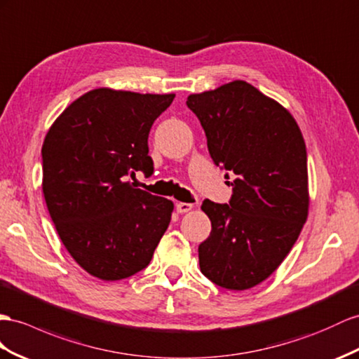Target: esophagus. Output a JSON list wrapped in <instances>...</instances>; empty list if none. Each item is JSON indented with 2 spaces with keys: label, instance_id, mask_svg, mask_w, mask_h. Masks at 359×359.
<instances>
[{
  "label": "esophagus",
  "instance_id": "esophagus-1",
  "mask_svg": "<svg viewBox=\"0 0 359 359\" xmlns=\"http://www.w3.org/2000/svg\"><path fill=\"white\" fill-rule=\"evenodd\" d=\"M191 209H192V205H191V203H183V201H179V203H176V210H177L179 214L189 212Z\"/></svg>",
  "mask_w": 359,
  "mask_h": 359
}]
</instances>
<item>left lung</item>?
Segmentation results:
<instances>
[{
  "label": "left lung",
  "mask_w": 359,
  "mask_h": 359,
  "mask_svg": "<svg viewBox=\"0 0 359 359\" xmlns=\"http://www.w3.org/2000/svg\"><path fill=\"white\" fill-rule=\"evenodd\" d=\"M187 106L214 163L235 176L229 203L201 205L212 231L198 245L200 270L218 287L249 290L279 267L306 222L305 141L287 109L243 80L192 94Z\"/></svg>",
  "instance_id": "1"
}]
</instances>
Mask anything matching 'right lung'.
Segmentation results:
<instances>
[{"label": "right lung", "instance_id": "1", "mask_svg": "<svg viewBox=\"0 0 359 359\" xmlns=\"http://www.w3.org/2000/svg\"><path fill=\"white\" fill-rule=\"evenodd\" d=\"M174 94L100 88L63 110L42 145V189L63 245L103 280L130 278L150 264L172 201L126 182L153 172L149 133Z\"/></svg>", "mask_w": 359, "mask_h": 359}]
</instances>
